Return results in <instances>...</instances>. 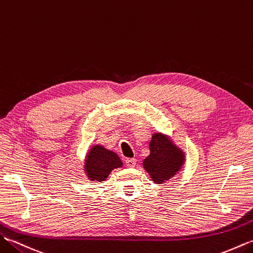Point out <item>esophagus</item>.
Masks as SVG:
<instances>
[{
	"mask_svg": "<svg viewBox=\"0 0 253 253\" xmlns=\"http://www.w3.org/2000/svg\"><path fill=\"white\" fill-rule=\"evenodd\" d=\"M126 165L127 168H134L136 166V160L134 158H128L126 160Z\"/></svg>",
	"mask_w": 253,
	"mask_h": 253,
	"instance_id": "1",
	"label": "esophagus"
}]
</instances>
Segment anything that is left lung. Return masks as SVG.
I'll list each match as a JSON object with an SVG mask.
<instances>
[{
	"label": "left lung",
	"instance_id": "1",
	"mask_svg": "<svg viewBox=\"0 0 253 253\" xmlns=\"http://www.w3.org/2000/svg\"><path fill=\"white\" fill-rule=\"evenodd\" d=\"M150 154L143 161L145 171L155 184H165L182 170L186 156L182 148L162 133H154L149 142Z\"/></svg>",
	"mask_w": 253,
	"mask_h": 253
}]
</instances>
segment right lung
I'll list each match as a JSON object with an SVG mask.
<instances>
[{
  "mask_svg": "<svg viewBox=\"0 0 253 253\" xmlns=\"http://www.w3.org/2000/svg\"><path fill=\"white\" fill-rule=\"evenodd\" d=\"M83 162V171L89 181L100 183L106 181L112 170L123 167L122 160L115 151L99 144L89 147Z\"/></svg>",
  "mask_w": 253,
  "mask_h": 253,
  "instance_id": "add662e5",
  "label": "right lung"
}]
</instances>
